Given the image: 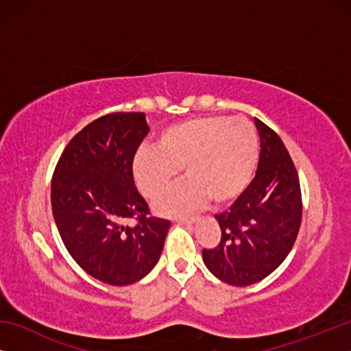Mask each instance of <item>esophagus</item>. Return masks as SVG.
<instances>
[{"mask_svg":"<svg viewBox=\"0 0 351 351\" xmlns=\"http://www.w3.org/2000/svg\"><path fill=\"white\" fill-rule=\"evenodd\" d=\"M178 223H182V224H193L195 221H197V218H186V217H182V218H178L176 219Z\"/></svg>","mask_w":351,"mask_h":351,"instance_id":"esophagus-1","label":"esophagus"}]
</instances>
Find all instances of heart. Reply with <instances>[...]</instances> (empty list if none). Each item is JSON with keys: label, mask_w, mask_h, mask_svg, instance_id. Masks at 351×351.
<instances>
[{"label": "heart", "mask_w": 351, "mask_h": 351, "mask_svg": "<svg viewBox=\"0 0 351 351\" xmlns=\"http://www.w3.org/2000/svg\"><path fill=\"white\" fill-rule=\"evenodd\" d=\"M258 138L245 117L203 116L171 123L158 134L154 148H141L133 159L136 187L147 199L161 198L182 169L181 184L154 204L162 217L203 207L207 199L224 206L245 192L257 164Z\"/></svg>", "instance_id": "b5f03b06"}]
</instances>
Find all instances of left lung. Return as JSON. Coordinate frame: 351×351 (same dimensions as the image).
Instances as JSON below:
<instances>
[{
  "instance_id": "left-lung-1",
  "label": "left lung",
  "mask_w": 351,
  "mask_h": 351,
  "mask_svg": "<svg viewBox=\"0 0 351 351\" xmlns=\"http://www.w3.org/2000/svg\"><path fill=\"white\" fill-rule=\"evenodd\" d=\"M260 136L255 178L235 203L215 215L221 240L203 249L213 276L247 287L274 272L294 246L302 221V193L293 159L276 132L254 119Z\"/></svg>"
}]
</instances>
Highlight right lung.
<instances>
[{
	"label": "right lung",
	"mask_w": 351,
	"mask_h": 351,
	"mask_svg": "<svg viewBox=\"0 0 351 351\" xmlns=\"http://www.w3.org/2000/svg\"><path fill=\"white\" fill-rule=\"evenodd\" d=\"M148 132L144 112L99 117L71 139L52 176V215L64 247L83 271L114 287L156 266L170 228L150 217L134 186L133 159ZM132 217L138 225L123 224Z\"/></svg>",
	"instance_id": "obj_1"
}]
</instances>
